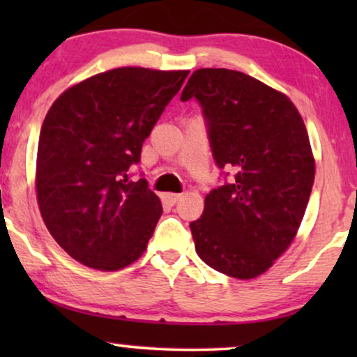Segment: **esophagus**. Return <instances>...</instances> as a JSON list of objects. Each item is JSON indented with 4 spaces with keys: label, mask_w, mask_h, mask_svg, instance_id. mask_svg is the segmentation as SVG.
Listing matches in <instances>:
<instances>
[{
    "label": "esophagus",
    "mask_w": 357,
    "mask_h": 357,
    "mask_svg": "<svg viewBox=\"0 0 357 357\" xmlns=\"http://www.w3.org/2000/svg\"><path fill=\"white\" fill-rule=\"evenodd\" d=\"M165 199L169 204H176L181 199V195H176V192H165Z\"/></svg>",
    "instance_id": "1"
}]
</instances>
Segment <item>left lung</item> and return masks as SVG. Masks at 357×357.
Returning a JSON list of instances; mask_svg holds the SVG:
<instances>
[{
    "label": "left lung",
    "mask_w": 357,
    "mask_h": 357,
    "mask_svg": "<svg viewBox=\"0 0 357 357\" xmlns=\"http://www.w3.org/2000/svg\"><path fill=\"white\" fill-rule=\"evenodd\" d=\"M196 97L220 167L235 183L208 192L190 225L199 258L216 272L250 280L292 245L309 203L315 159L294 102L243 72L199 68L181 100Z\"/></svg>",
    "instance_id": "1"
}]
</instances>
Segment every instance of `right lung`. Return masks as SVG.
<instances>
[{
	"mask_svg": "<svg viewBox=\"0 0 357 357\" xmlns=\"http://www.w3.org/2000/svg\"><path fill=\"white\" fill-rule=\"evenodd\" d=\"M188 73L112 68L68 87L47 112L36 199L56 243L85 267L116 272L146 252L161 199L127 173Z\"/></svg>",
	"mask_w": 357,
	"mask_h": 357,
	"instance_id": "1",
	"label": "right lung"
}]
</instances>
